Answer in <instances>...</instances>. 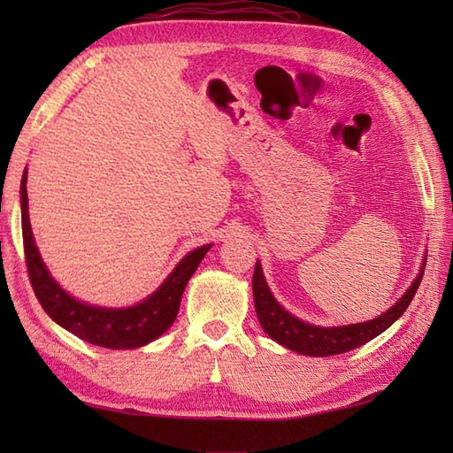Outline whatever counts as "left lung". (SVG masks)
<instances>
[{
	"label": "left lung",
	"mask_w": 453,
	"mask_h": 453,
	"mask_svg": "<svg viewBox=\"0 0 453 453\" xmlns=\"http://www.w3.org/2000/svg\"><path fill=\"white\" fill-rule=\"evenodd\" d=\"M425 263H422V268L418 276L415 278V282L411 284V288L403 294L401 300L393 307H389L386 313H381L380 317H375V319L365 323H354L344 326H317L300 321L274 300V296L268 290L263 276L261 263L257 261L253 273V296L258 323H261L265 333L271 336L273 341L280 342L286 349H290L297 354L333 356L349 352L375 339V336L381 334L388 326H391L403 313H405L409 303L412 302V297H415L418 290L422 274H425Z\"/></svg>",
	"instance_id": "1"
}]
</instances>
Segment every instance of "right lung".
<instances>
[{
	"label": "right lung",
	"instance_id": "obj_1",
	"mask_svg": "<svg viewBox=\"0 0 453 453\" xmlns=\"http://www.w3.org/2000/svg\"><path fill=\"white\" fill-rule=\"evenodd\" d=\"M21 226L28 278H31L35 296L41 302L42 310L65 331L80 336L85 342L114 350L138 349V346L156 341L169 329L177 319L185 286L202 258L210 251V245L195 249L146 300L132 307L112 310V307H97L75 300L48 273L35 245L31 221H28L27 171L21 179Z\"/></svg>",
	"mask_w": 453,
	"mask_h": 453
}]
</instances>
